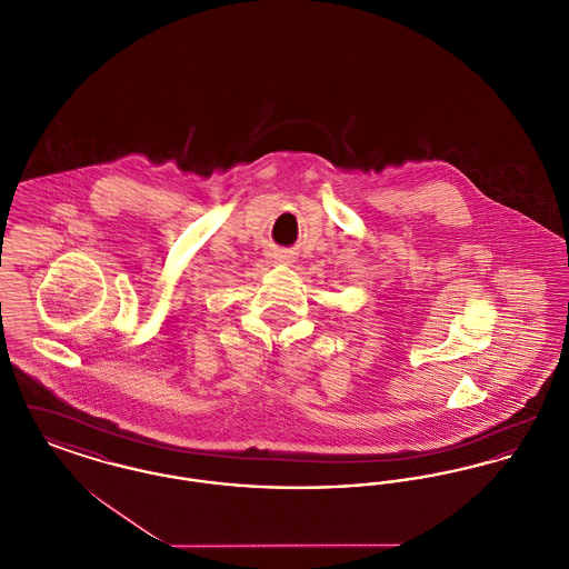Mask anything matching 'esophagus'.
Masks as SVG:
<instances>
[{
	"label": "esophagus",
	"mask_w": 569,
	"mask_h": 569,
	"mask_svg": "<svg viewBox=\"0 0 569 569\" xmlns=\"http://www.w3.org/2000/svg\"><path fill=\"white\" fill-rule=\"evenodd\" d=\"M272 260H274L277 264H292V256H290L288 251H274V253H272Z\"/></svg>",
	"instance_id": "esophagus-1"
}]
</instances>
